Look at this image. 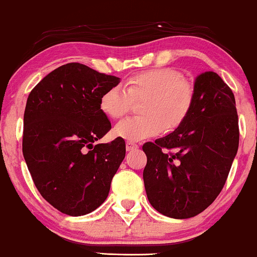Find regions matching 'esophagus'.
Returning <instances> with one entry per match:
<instances>
[{
	"instance_id": "34e87169",
	"label": "esophagus",
	"mask_w": 257,
	"mask_h": 257,
	"mask_svg": "<svg viewBox=\"0 0 257 257\" xmlns=\"http://www.w3.org/2000/svg\"><path fill=\"white\" fill-rule=\"evenodd\" d=\"M137 149H139V146L137 145L136 143H132V142L126 143V150H127V151H133V150H137Z\"/></svg>"
}]
</instances>
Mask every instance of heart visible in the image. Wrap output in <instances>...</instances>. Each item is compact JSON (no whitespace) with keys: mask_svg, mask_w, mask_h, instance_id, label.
I'll return each instance as SVG.
<instances>
[{"mask_svg":"<svg viewBox=\"0 0 257 257\" xmlns=\"http://www.w3.org/2000/svg\"><path fill=\"white\" fill-rule=\"evenodd\" d=\"M133 100H144L140 117H130L114 126V135L128 142L158 136L178 128L187 118L194 103V87L182 79L177 70L161 68L137 73L127 78L125 87L117 85L100 98V108L107 117H124Z\"/></svg>","mask_w":257,"mask_h":257,"instance_id":"obj_1","label":"heart"}]
</instances>
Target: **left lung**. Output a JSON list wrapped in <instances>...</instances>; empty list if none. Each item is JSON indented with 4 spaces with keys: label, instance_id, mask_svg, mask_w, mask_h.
Masks as SVG:
<instances>
[{
    "label": "left lung",
    "instance_id": "left-lung-1",
    "mask_svg": "<svg viewBox=\"0 0 257 257\" xmlns=\"http://www.w3.org/2000/svg\"><path fill=\"white\" fill-rule=\"evenodd\" d=\"M166 148L170 153L162 152ZM238 149L233 91L213 71L194 80V103L170 135L144 144V184L154 209L172 219L203 212L220 194Z\"/></svg>",
    "mask_w": 257,
    "mask_h": 257
}]
</instances>
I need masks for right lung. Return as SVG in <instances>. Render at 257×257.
<instances>
[{
	"label": "right lung",
	"mask_w": 257,
	"mask_h": 257,
	"mask_svg": "<svg viewBox=\"0 0 257 257\" xmlns=\"http://www.w3.org/2000/svg\"><path fill=\"white\" fill-rule=\"evenodd\" d=\"M120 78L79 63L62 65L31 91L24 111L23 157L41 195L71 216L97 209L124 160V139L97 140L111 130L100 98Z\"/></svg>",
	"instance_id": "obj_1"
}]
</instances>
